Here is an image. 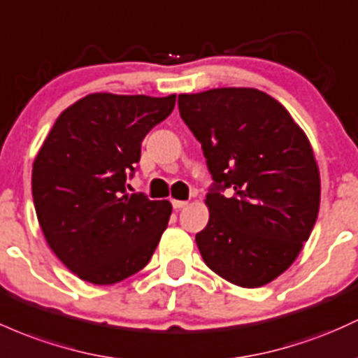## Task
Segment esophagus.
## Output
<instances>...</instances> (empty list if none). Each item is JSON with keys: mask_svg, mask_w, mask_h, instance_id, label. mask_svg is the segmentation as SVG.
I'll return each instance as SVG.
<instances>
[{"mask_svg": "<svg viewBox=\"0 0 358 358\" xmlns=\"http://www.w3.org/2000/svg\"><path fill=\"white\" fill-rule=\"evenodd\" d=\"M171 206H173V209L180 210V209H183V207H187L188 202H185V200H171Z\"/></svg>", "mask_w": 358, "mask_h": 358, "instance_id": "esophagus-1", "label": "esophagus"}]
</instances>
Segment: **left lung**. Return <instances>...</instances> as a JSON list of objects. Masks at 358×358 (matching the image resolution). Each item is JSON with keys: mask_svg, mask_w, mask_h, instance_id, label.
Masks as SVG:
<instances>
[{"mask_svg": "<svg viewBox=\"0 0 358 358\" xmlns=\"http://www.w3.org/2000/svg\"><path fill=\"white\" fill-rule=\"evenodd\" d=\"M178 108L214 180L209 222L195 236L200 255L231 284L262 287L292 265L316 222L321 183L311 144L260 90L178 95Z\"/></svg>", "mask_w": 358, "mask_h": 358, "instance_id": "obj_1", "label": "left lung"}]
</instances>
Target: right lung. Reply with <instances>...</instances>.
I'll use <instances>...</instances> for the list:
<instances>
[{
	"instance_id": "obj_1",
	"label": "right lung",
	"mask_w": 358,
	"mask_h": 358,
	"mask_svg": "<svg viewBox=\"0 0 358 358\" xmlns=\"http://www.w3.org/2000/svg\"><path fill=\"white\" fill-rule=\"evenodd\" d=\"M175 100L93 93L66 108L42 144L32 170L35 212L47 245L81 280L117 284L151 260L171 203L127 194L125 180Z\"/></svg>"
}]
</instances>
